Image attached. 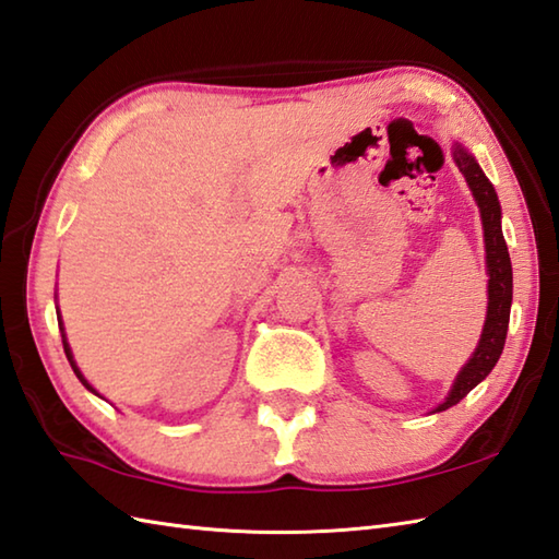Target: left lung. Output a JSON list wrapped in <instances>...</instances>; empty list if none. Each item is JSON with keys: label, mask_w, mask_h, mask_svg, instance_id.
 I'll return each mask as SVG.
<instances>
[{"label": "left lung", "mask_w": 559, "mask_h": 559, "mask_svg": "<svg viewBox=\"0 0 559 559\" xmlns=\"http://www.w3.org/2000/svg\"><path fill=\"white\" fill-rule=\"evenodd\" d=\"M453 162L468 183L473 198L477 202L483 219L485 236V265H487V316L483 325V335L477 340V347L471 359L463 364V369L455 376L449 395L431 409V413H443L468 395L477 383L485 381V376L495 369L499 355L504 349L507 330H509V311H511V294H514V277H511V260L507 241L502 234V204H499L497 192L483 174L480 164L475 156L465 150L461 142H453Z\"/></svg>", "instance_id": "obj_1"}]
</instances>
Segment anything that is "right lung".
Returning a JSON list of instances; mask_svg holds the SVG:
<instances>
[{"label": "right lung", "mask_w": 559, "mask_h": 559, "mask_svg": "<svg viewBox=\"0 0 559 559\" xmlns=\"http://www.w3.org/2000/svg\"><path fill=\"white\" fill-rule=\"evenodd\" d=\"M57 323H60V333H62V345H64V355H67V359H70V364H72V369H74V373H76V379L84 383V389H86V391H91V393H94V395H98V397H104V395H100V393H98V391L94 389V385H91V383L86 381V376L82 373V369H79V367H76V361H74V355H72V347H70V343H67V335H64V323H62V316H60V309H57Z\"/></svg>", "instance_id": "obj_1"}]
</instances>
